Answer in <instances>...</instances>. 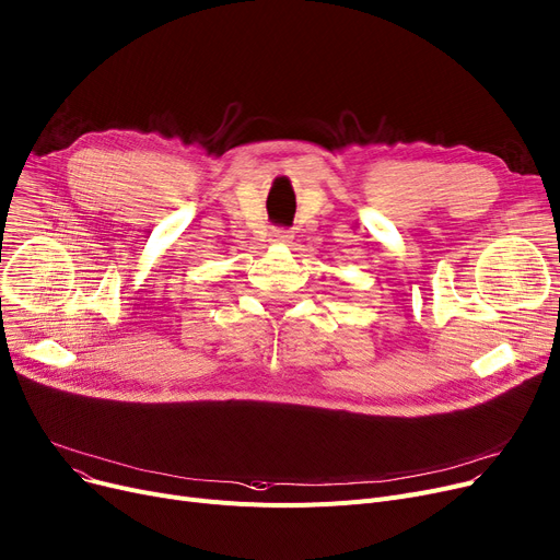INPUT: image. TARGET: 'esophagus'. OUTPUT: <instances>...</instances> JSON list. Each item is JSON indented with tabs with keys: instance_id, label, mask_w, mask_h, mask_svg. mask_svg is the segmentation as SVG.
<instances>
[{
	"instance_id": "esophagus-1",
	"label": "esophagus",
	"mask_w": 560,
	"mask_h": 560,
	"mask_svg": "<svg viewBox=\"0 0 560 560\" xmlns=\"http://www.w3.org/2000/svg\"><path fill=\"white\" fill-rule=\"evenodd\" d=\"M270 243L272 245H290L292 243V231H288V229H275L272 233H270Z\"/></svg>"
}]
</instances>
